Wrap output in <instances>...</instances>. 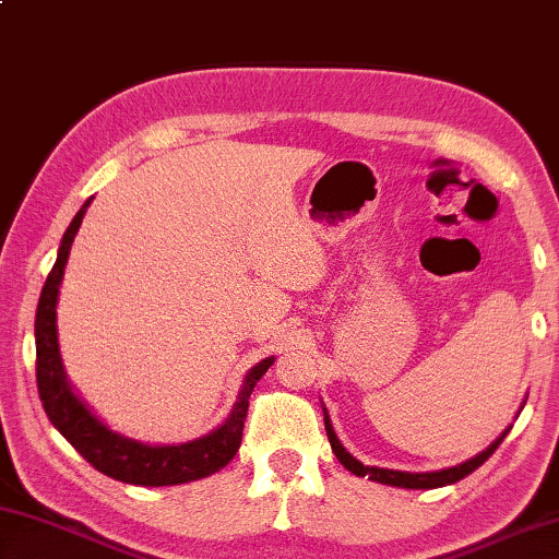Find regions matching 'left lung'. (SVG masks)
<instances>
[{
    "label": "left lung",
    "mask_w": 559,
    "mask_h": 559,
    "mask_svg": "<svg viewBox=\"0 0 559 559\" xmlns=\"http://www.w3.org/2000/svg\"><path fill=\"white\" fill-rule=\"evenodd\" d=\"M324 425H326V435H329V442L331 449H334V454L341 464H344L350 474L356 476H368L370 481H378V484H388V486H400V488H439V486H449V484H456L459 478L468 476L472 472H476L478 466H481L488 456H491L498 444L503 442L506 435L511 432V427L506 429V432L496 439V442L486 449V452L476 454L474 459H468V462L452 466V468H442V472H429V474H409V472H393V468H378V466H364L358 462V459L350 456L344 447H341L338 437L334 432V427H331V419L329 413L324 409Z\"/></svg>",
    "instance_id": "1"
}]
</instances>
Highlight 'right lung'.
I'll return each mask as SVG.
<instances>
[{"label": "right lung", "mask_w": 559, "mask_h": 559, "mask_svg": "<svg viewBox=\"0 0 559 559\" xmlns=\"http://www.w3.org/2000/svg\"><path fill=\"white\" fill-rule=\"evenodd\" d=\"M91 201L75 213L73 223L68 225L61 248H58L56 264L53 270L48 272L46 285L41 289V299H38L34 324L38 397H41L51 425L75 447V452L81 454L87 464L95 466L97 472H103L105 476L134 486H174L211 476L228 464L235 452H238L245 417H248L250 393L252 388L258 385V380L267 373L274 358H264L262 364L250 368V373L242 380V390L230 417L209 437L193 439V442H186L179 447H150L134 442V439L120 437L117 432H110V429H107L100 419L78 400L71 385H68L61 356H58L56 336L58 287H61L63 280L68 252H71L73 238L78 228H81L85 209L91 205Z\"/></svg>", "instance_id": "right-lung-1"}]
</instances>
